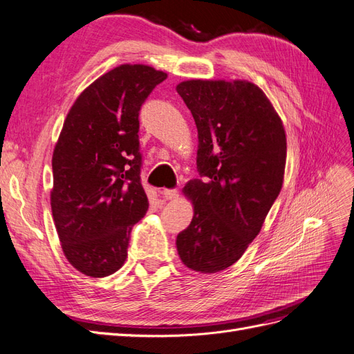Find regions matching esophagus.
<instances>
[{
	"instance_id": "obj_1",
	"label": "esophagus",
	"mask_w": 354,
	"mask_h": 354,
	"mask_svg": "<svg viewBox=\"0 0 354 354\" xmlns=\"http://www.w3.org/2000/svg\"><path fill=\"white\" fill-rule=\"evenodd\" d=\"M162 198L165 201H174L178 198V192L176 189H165L162 190Z\"/></svg>"
}]
</instances>
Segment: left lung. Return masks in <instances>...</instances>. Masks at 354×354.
Here are the masks:
<instances>
[{"label":"left lung","mask_w":354,"mask_h":354,"mask_svg":"<svg viewBox=\"0 0 354 354\" xmlns=\"http://www.w3.org/2000/svg\"><path fill=\"white\" fill-rule=\"evenodd\" d=\"M198 128L199 178L185 186L195 216L177 234L189 269L217 273L236 263L260 233L282 189L286 137L266 94L248 81L180 82Z\"/></svg>","instance_id":"1"}]
</instances>
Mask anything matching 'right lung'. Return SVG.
<instances>
[{
	"instance_id": "1",
	"label": "right lung",
	"mask_w": 354,
	"mask_h": 354,
	"mask_svg": "<svg viewBox=\"0 0 354 354\" xmlns=\"http://www.w3.org/2000/svg\"><path fill=\"white\" fill-rule=\"evenodd\" d=\"M164 80L151 66H118L81 93L63 124L51 162V211L63 252L84 274L121 269L133 226L149 208L138 115Z\"/></svg>"
}]
</instances>
